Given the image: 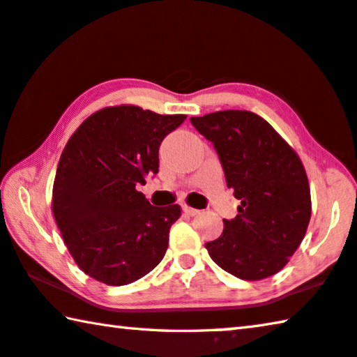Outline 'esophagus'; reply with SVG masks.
<instances>
[{
  "instance_id": "34e87169",
  "label": "esophagus",
  "mask_w": 357,
  "mask_h": 357,
  "mask_svg": "<svg viewBox=\"0 0 357 357\" xmlns=\"http://www.w3.org/2000/svg\"><path fill=\"white\" fill-rule=\"evenodd\" d=\"M183 212L188 215V217H197V215L201 213V210L192 208V207H188V206H183Z\"/></svg>"
}]
</instances>
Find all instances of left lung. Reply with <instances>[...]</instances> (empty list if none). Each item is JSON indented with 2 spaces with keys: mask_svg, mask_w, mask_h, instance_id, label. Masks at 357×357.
<instances>
[{
  "mask_svg": "<svg viewBox=\"0 0 357 357\" xmlns=\"http://www.w3.org/2000/svg\"><path fill=\"white\" fill-rule=\"evenodd\" d=\"M213 144L227 188L241 199L237 217L206 248L234 277L262 280L282 271L299 248L312 215L310 186L296 151L250 110L191 116Z\"/></svg>",
  "mask_w": 357,
  "mask_h": 357,
  "instance_id": "obj_1",
  "label": "left lung"
}]
</instances>
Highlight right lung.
Returning a JSON list of instances; mask_svg holds the SVG:
<instances>
[{
	"instance_id": "obj_1",
	"label": "right lung",
	"mask_w": 357,
	"mask_h": 357,
	"mask_svg": "<svg viewBox=\"0 0 357 357\" xmlns=\"http://www.w3.org/2000/svg\"><path fill=\"white\" fill-rule=\"evenodd\" d=\"M186 115L115 106L90 115L68 140L52 208L82 271L110 286L130 284L165 258L180 206L156 207L137 191L158 174V150Z\"/></svg>"
}]
</instances>
